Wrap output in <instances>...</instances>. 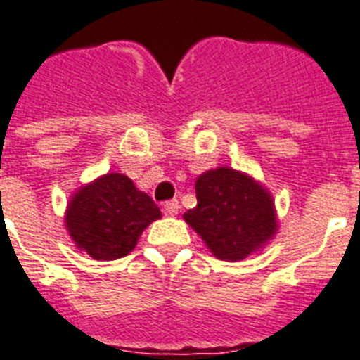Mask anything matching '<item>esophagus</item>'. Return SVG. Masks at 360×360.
Returning <instances> with one entry per match:
<instances>
[{
  "mask_svg": "<svg viewBox=\"0 0 360 360\" xmlns=\"http://www.w3.org/2000/svg\"><path fill=\"white\" fill-rule=\"evenodd\" d=\"M179 201L177 199H174V201H168L162 205V212H165V215H177L179 214Z\"/></svg>",
  "mask_w": 360,
  "mask_h": 360,
  "instance_id": "34e87169",
  "label": "esophagus"
}]
</instances>
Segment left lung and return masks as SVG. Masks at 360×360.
<instances>
[{"label":"left lung","instance_id":"obj_1","mask_svg":"<svg viewBox=\"0 0 360 360\" xmlns=\"http://www.w3.org/2000/svg\"><path fill=\"white\" fill-rule=\"evenodd\" d=\"M195 195L198 206L183 219L221 261L237 262L257 254L277 233L270 190L245 172L206 170L195 181Z\"/></svg>","mask_w":360,"mask_h":360}]
</instances>
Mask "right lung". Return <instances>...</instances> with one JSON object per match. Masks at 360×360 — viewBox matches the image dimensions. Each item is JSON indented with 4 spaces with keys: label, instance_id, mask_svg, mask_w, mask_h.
Instances as JSON below:
<instances>
[{
    "label": "right lung",
    "instance_id": "obj_1",
    "mask_svg": "<svg viewBox=\"0 0 360 360\" xmlns=\"http://www.w3.org/2000/svg\"><path fill=\"white\" fill-rule=\"evenodd\" d=\"M161 219L158 205L124 174H105L72 193L65 228L79 252L115 261L136 248L145 228Z\"/></svg>",
    "mask_w": 360,
    "mask_h": 360
}]
</instances>
